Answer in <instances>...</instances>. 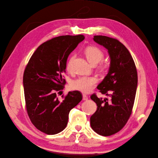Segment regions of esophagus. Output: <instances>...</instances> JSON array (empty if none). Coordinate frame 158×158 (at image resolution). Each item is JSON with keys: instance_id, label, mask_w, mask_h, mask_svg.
Instances as JSON below:
<instances>
[{"instance_id": "34e87169", "label": "esophagus", "mask_w": 158, "mask_h": 158, "mask_svg": "<svg viewBox=\"0 0 158 158\" xmlns=\"http://www.w3.org/2000/svg\"><path fill=\"white\" fill-rule=\"evenodd\" d=\"M82 97H83V100H84V101H85V100H88V99L87 95H85V94H83Z\"/></svg>"}]
</instances>
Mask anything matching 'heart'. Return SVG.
<instances>
[{
    "instance_id": "obj_1",
    "label": "heart",
    "mask_w": 158,
    "mask_h": 158,
    "mask_svg": "<svg viewBox=\"0 0 158 158\" xmlns=\"http://www.w3.org/2000/svg\"><path fill=\"white\" fill-rule=\"evenodd\" d=\"M84 53L88 61L93 65L99 63L104 57L103 52L98 47L95 46L88 47L85 49ZM74 57V55H72L67 61L66 69L68 70H71L73 67ZM97 83L98 78L94 76H80L72 82L71 88L73 89L80 91L81 92L88 93L94 89Z\"/></svg>"
}]
</instances>
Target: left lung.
<instances>
[{
    "mask_svg": "<svg viewBox=\"0 0 158 158\" xmlns=\"http://www.w3.org/2000/svg\"><path fill=\"white\" fill-rule=\"evenodd\" d=\"M94 40L108 50L111 62L108 74L97 87L109 99L91 95L98 107L90 117V125L98 135L107 136L120 131L131 117L138 74L131 53L118 40L104 35H95Z\"/></svg>",
    "mask_w": 158,
    "mask_h": 158,
    "instance_id": "1",
    "label": "left lung"
}]
</instances>
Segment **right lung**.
<instances>
[{
    "instance_id": "right-lung-1",
    "label": "right lung",
    "mask_w": 158,
    "mask_h": 158,
    "mask_svg": "<svg viewBox=\"0 0 158 158\" xmlns=\"http://www.w3.org/2000/svg\"><path fill=\"white\" fill-rule=\"evenodd\" d=\"M83 35H62L38 47L26 66L23 76L26 107L30 121L38 130L56 135L67 125L70 110L81 102L78 91L57 98L66 80V60L70 52L84 40Z\"/></svg>"
}]
</instances>
